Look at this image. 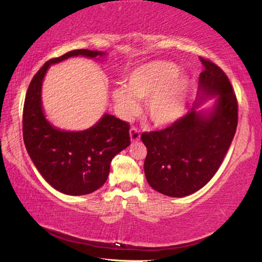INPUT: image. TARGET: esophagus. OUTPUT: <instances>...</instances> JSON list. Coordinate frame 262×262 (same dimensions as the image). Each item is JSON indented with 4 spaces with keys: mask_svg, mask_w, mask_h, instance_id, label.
Returning a JSON list of instances; mask_svg holds the SVG:
<instances>
[{
    "mask_svg": "<svg viewBox=\"0 0 262 262\" xmlns=\"http://www.w3.org/2000/svg\"><path fill=\"white\" fill-rule=\"evenodd\" d=\"M129 135H130V141H132V142L140 141L141 133H140V129H138V128L132 127L130 130H129Z\"/></svg>",
    "mask_w": 262,
    "mask_h": 262,
    "instance_id": "34e87169",
    "label": "esophagus"
}]
</instances>
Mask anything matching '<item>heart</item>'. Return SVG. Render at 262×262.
Segmentation results:
<instances>
[{
    "instance_id": "obj_1",
    "label": "heart",
    "mask_w": 262,
    "mask_h": 262,
    "mask_svg": "<svg viewBox=\"0 0 262 262\" xmlns=\"http://www.w3.org/2000/svg\"><path fill=\"white\" fill-rule=\"evenodd\" d=\"M178 66L165 60H154L130 72L126 86L113 90V98L125 117L138 109L137 99L146 100V113L155 126L166 127L176 122L186 108L189 80L178 73Z\"/></svg>"
}]
</instances>
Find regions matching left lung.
I'll list each match as a JSON object with an SVG mask.
<instances>
[{
  "instance_id": "obj_1",
  "label": "left lung",
  "mask_w": 262,
  "mask_h": 262,
  "mask_svg": "<svg viewBox=\"0 0 262 262\" xmlns=\"http://www.w3.org/2000/svg\"><path fill=\"white\" fill-rule=\"evenodd\" d=\"M198 102L216 97L210 111H189L171 126L143 133L147 148L145 177L154 190L185 197L203 188L219 170L237 126V100L229 77L215 63L199 57Z\"/></svg>"
}]
</instances>
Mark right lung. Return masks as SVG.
<instances>
[{
    "mask_svg": "<svg viewBox=\"0 0 262 262\" xmlns=\"http://www.w3.org/2000/svg\"><path fill=\"white\" fill-rule=\"evenodd\" d=\"M94 58L104 53L76 49L43 64L26 94L22 132L28 154L49 185L70 196L88 194L101 187L109 176L111 160L130 144L129 124L104 114L96 125L81 132L54 127L43 115L42 80L49 66L73 56Z\"/></svg>",
    "mask_w": 262,
    "mask_h": 262,
    "instance_id": "right-lung-1",
    "label": "right lung"
}]
</instances>
